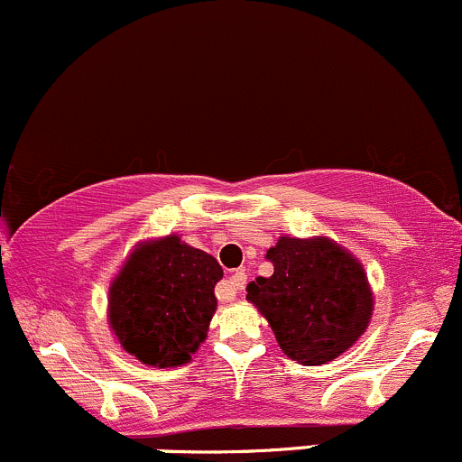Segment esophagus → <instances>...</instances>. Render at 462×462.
<instances>
[{"instance_id":"1","label":"esophagus","mask_w":462,"mask_h":462,"mask_svg":"<svg viewBox=\"0 0 462 462\" xmlns=\"http://www.w3.org/2000/svg\"><path fill=\"white\" fill-rule=\"evenodd\" d=\"M246 286V273L245 271H236L229 280L225 282V284L220 286V291H217V297H220L222 301H231L233 297H236L237 291H245Z\"/></svg>"}]
</instances>
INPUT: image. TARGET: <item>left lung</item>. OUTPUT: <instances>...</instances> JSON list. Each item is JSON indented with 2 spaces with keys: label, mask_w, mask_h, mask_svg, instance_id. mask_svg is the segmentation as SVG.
<instances>
[{
  "label": "left lung",
  "mask_w": 462,
  "mask_h": 462,
  "mask_svg": "<svg viewBox=\"0 0 462 462\" xmlns=\"http://www.w3.org/2000/svg\"><path fill=\"white\" fill-rule=\"evenodd\" d=\"M271 277L246 286V300L269 319L280 348L304 365H321L364 335L372 315L368 277L328 237H280L266 251Z\"/></svg>",
  "instance_id": "left-lung-1"
}]
</instances>
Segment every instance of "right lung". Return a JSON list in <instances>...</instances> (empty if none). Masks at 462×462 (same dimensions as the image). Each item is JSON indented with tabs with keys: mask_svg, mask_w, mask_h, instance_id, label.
<instances>
[{
	"mask_svg": "<svg viewBox=\"0 0 462 462\" xmlns=\"http://www.w3.org/2000/svg\"><path fill=\"white\" fill-rule=\"evenodd\" d=\"M222 269L178 236L141 245L110 289V326L138 361L182 365L205 341Z\"/></svg>",
	"mask_w": 462,
	"mask_h": 462,
	"instance_id": "add662e5",
	"label": "right lung"
}]
</instances>
